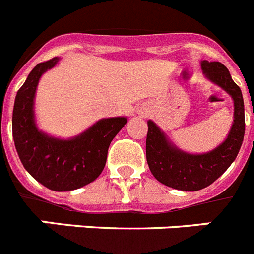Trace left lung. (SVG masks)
I'll use <instances>...</instances> for the list:
<instances>
[{
	"label": "left lung",
	"mask_w": 254,
	"mask_h": 254,
	"mask_svg": "<svg viewBox=\"0 0 254 254\" xmlns=\"http://www.w3.org/2000/svg\"><path fill=\"white\" fill-rule=\"evenodd\" d=\"M201 66L211 81L234 100V122L228 138L207 154L190 155L170 145L158 126L152 121L147 122L146 159L152 176L163 185L181 190H198L214 183L235 160L246 131L243 96L228 68L220 62L208 61H203Z\"/></svg>",
	"instance_id": "1"
}]
</instances>
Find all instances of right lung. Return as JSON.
<instances>
[{
  "label": "right lung",
  "instance_id": "obj_1",
  "mask_svg": "<svg viewBox=\"0 0 254 254\" xmlns=\"http://www.w3.org/2000/svg\"><path fill=\"white\" fill-rule=\"evenodd\" d=\"M58 58L38 64L19 89L12 112V136L22 165L30 176L52 190H72L100 176L108 147L127 123L125 117L96 122L71 140H58L38 131L34 122V95L40 76Z\"/></svg>",
  "mask_w": 254,
  "mask_h": 254
}]
</instances>
